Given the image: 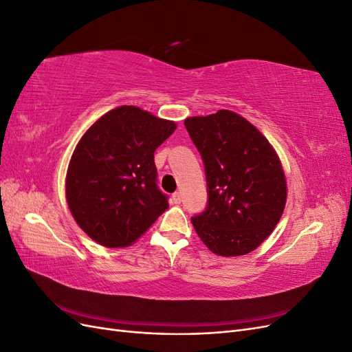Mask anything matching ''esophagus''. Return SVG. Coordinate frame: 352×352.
<instances>
[{"label":"esophagus","mask_w":352,"mask_h":352,"mask_svg":"<svg viewBox=\"0 0 352 352\" xmlns=\"http://www.w3.org/2000/svg\"><path fill=\"white\" fill-rule=\"evenodd\" d=\"M172 198H173L175 204H180V201H182V195H180V192H175V194L172 195Z\"/></svg>","instance_id":"1"}]
</instances>
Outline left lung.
Instances as JSON below:
<instances>
[{
	"label": "left lung",
	"instance_id": "left-lung-1",
	"mask_svg": "<svg viewBox=\"0 0 352 352\" xmlns=\"http://www.w3.org/2000/svg\"><path fill=\"white\" fill-rule=\"evenodd\" d=\"M185 127L204 163L207 207L190 221L207 248L223 257L254 251L282 217L286 180L269 141L239 114L189 117Z\"/></svg>",
	"mask_w": 352,
	"mask_h": 352
}]
</instances>
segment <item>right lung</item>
Instances as JSON below:
<instances>
[{
  "label": "right lung",
  "mask_w": 352,
  "mask_h": 352,
  "mask_svg": "<svg viewBox=\"0 0 352 352\" xmlns=\"http://www.w3.org/2000/svg\"><path fill=\"white\" fill-rule=\"evenodd\" d=\"M176 129L133 105L95 122L74 148L66 198L82 230L109 248L127 247L168 208L154 153Z\"/></svg>",
  "instance_id": "obj_1"
}]
</instances>
